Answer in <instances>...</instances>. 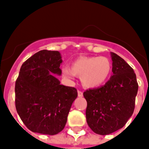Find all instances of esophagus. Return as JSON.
Instances as JSON below:
<instances>
[{
	"label": "esophagus",
	"mask_w": 149,
	"mask_h": 149,
	"mask_svg": "<svg viewBox=\"0 0 149 149\" xmlns=\"http://www.w3.org/2000/svg\"><path fill=\"white\" fill-rule=\"evenodd\" d=\"M77 93H78V97H83V96H84V93H83V92H82V91H78V92H77Z\"/></svg>",
	"instance_id": "1"
}]
</instances>
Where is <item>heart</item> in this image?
<instances>
[{
    "instance_id": "obj_1",
    "label": "heart",
    "mask_w": 149,
    "mask_h": 149,
    "mask_svg": "<svg viewBox=\"0 0 149 149\" xmlns=\"http://www.w3.org/2000/svg\"><path fill=\"white\" fill-rule=\"evenodd\" d=\"M112 65L111 60L104 56L81 57L75 60L72 68L65 65L62 73L65 79H72L80 76V81L87 88H94L104 84L110 77Z\"/></svg>"
}]
</instances>
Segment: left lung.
I'll list each match as a JSON object with an SVG mask.
<instances>
[{
    "label": "left lung",
    "instance_id": "left-lung-1",
    "mask_svg": "<svg viewBox=\"0 0 149 149\" xmlns=\"http://www.w3.org/2000/svg\"><path fill=\"white\" fill-rule=\"evenodd\" d=\"M113 75L104 86L84 93L86 122L96 134L107 135L123 127L132 117L139 85L134 70L111 52Z\"/></svg>",
    "mask_w": 149,
    "mask_h": 149
}]
</instances>
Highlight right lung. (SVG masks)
<instances>
[{"instance_id": "add662e5", "label": "right lung", "mask_w": 149, "mask_h": 149, "mask_svg": "<svg viewBox=\"0 0 149 149\" xmlns=\"http://www.w3.org/2000/svg\"><path fill=\"white\" fill-rule=\"evenodd\" d=\"M62 56L41 50L22 64L15 83V107L25 126L36 133L54 135L63 131L77 91L60 84Z\"/></svg>"}]
</instances>
